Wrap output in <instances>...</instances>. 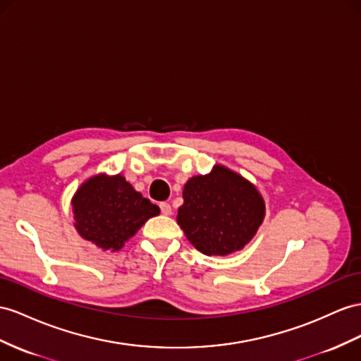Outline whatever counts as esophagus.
Masks as SVG:
<instances>
[{"label": "esophagus", "mask_w": 361, "mask_h": 361, "mask_svg": "<svg viewBox=\"0 0 361 361\" xmlns=\"http://www.w3.org/2000/svg\"><path fill=\"white\" fill-rule=\"evenodd\" d=\"M160 209H161L163 215H171L172 214V207H171V204H168V202H161Z\"/></svg>", "instance_id": "34e87169"}]
</instances>
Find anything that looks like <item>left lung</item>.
<instances>
[{
    "instance_id": "obj_1",
    "label": "left lung",
    "mask_w": 361,
    "mask_h": 361,
    "mask_svg": "<svg viewBox=\"0 0 361 361\" xmlns=\"http://www.w3.org/2000/svg\"><path fill=\"white\" fill-rule=\"evenodd\" d=\"M177 223L198 252L227 256L252 241L265 216L255 184L223 164L184 184Z\"/></svg>"
}]
</instances>
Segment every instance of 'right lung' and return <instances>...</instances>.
<instances>
[{
  "label": "right lung",
  "mask_w": 361,
  "mask_h": 361,
  "mask_svg": "<svg viewBox=\"0 0 361 361\" xmlns=\"http://www.w3.org/2000/svg\"><path fill=\"white\" fill-rule=\"evenodd\" d=\"M75 227L102 250L117 252L147 219L160 214L122 175L99 173L80 184L71 200Z\"/></svg>",
  "instance_id": "obj_1"
}]
</instances>
